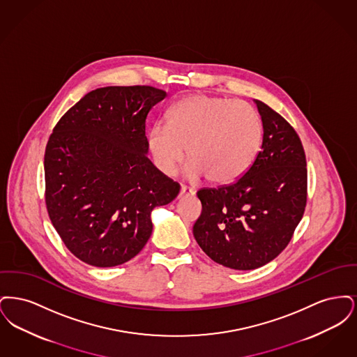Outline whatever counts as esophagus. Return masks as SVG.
Segmentation results:
<instances>
[{"label":"esophagus","instance_id":"1","mask_svg":"<svg viewBox=\"0 0 357 357\" xmlns=\"http://www.w3.org/2000/svg\"><path fill=\"white\" fill-rule=\"evenodd\" d=\"M191 195H194V190H192V188H190V187L187 186L181 187L179 198H182V197H191Z\"/></svg>","mask_w":357,"mask_h":357}]
</instances>
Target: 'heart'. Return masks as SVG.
Listing matches in <instances>:
<instances>
[{
    "label": "heart",
    "instance_id": "1",
    "mask_svg": "<svg viewBox=\"0 0 357 357\" xmlns=\"http://www.w3.org/2000/svg\"><path fill=\"white\" fill-rule=\"evenodd\" d=\"M262 142V121L249 102L191 95L174 102L167 126L156 123L149 147L158 169L174 175L187 155L185 174L197 181L229 183L250 167Z\"/></svg>",
    "mask_w": 357,
    "mask_h": 357
}]
</instances>
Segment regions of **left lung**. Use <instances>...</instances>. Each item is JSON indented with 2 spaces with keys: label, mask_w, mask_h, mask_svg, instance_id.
I'll return each instance as SVG.
<instances>
[{
  "label": "left lung",
  "mask_w": 357,
  "mask_h": 357,
  "mask_svg": "<svg viewBox=\"0 0 357 357\" xmlns=\"http://www.w3.org/2000/svg\"><path fill=\"white\" fill-rule=\"evenodd\" d=\"M262 120L261 151L231 185L197 192L202 214L192 233L217 264L252 271L287 246L304 215L306 159L294 128L265 102L255 100Z\"/></svg>",
  "instance_id": "8db88e82"
}]
</instances>
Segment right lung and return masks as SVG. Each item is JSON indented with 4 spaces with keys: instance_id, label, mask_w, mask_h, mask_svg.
Listing matches in <instances>:
<instances>
[{
    "instance_id": "obj_1",
    "label": "right lung",
    "mask_w": 357,
    "mask_h": 357,
    "mask_svg": "<svg viewBox=\"0 0 357 357\" xmlns=\"http://www.w3.org/2000/svg\"><path fill=\"white\" fill-rule=\"evenodd\" d=\"M167 93L149 85L86 93L56 124L44 156L45 204L69 252L98 268L134 258L151 211L181 186L149 159L146 119Z\"/></svg>"
}]
</instances>
